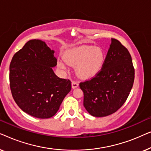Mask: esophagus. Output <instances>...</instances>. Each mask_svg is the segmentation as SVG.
I'll return each instance as SVG.
<instances>
[{
  "mask_svg": "<svg viewBox=\"0 0 151 151\" xmlns=\"http://www.w3.org/2000/svg\"><path fill=\"white\" fill-rule=\"evenodd\" d=\"M78 85H79V84H78V82H76V81H72L71 82V86H72V88H77Z\"/></svg>",
  "mask_w": 151,
  "mask_h": 151,
  "instance_id": "esophagus-1",
  "label": "esophagus"
}]
</instances>
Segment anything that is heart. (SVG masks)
I'll list each match as a JSON object with an SVG mask.
<instances>
[{
    "label": "heart",
    "mask_w": 151,
    "mask_h": 151,
    "mask_svg": "<svg viewBox=\"0 0 151 151\" xmlns=\"http://www.w3.org/2000/svg\"><path fill=\"white\" fill-rule=\"evenodd\" d=\"M64 60H59L58 66L67 69L68 65L76 66V73L80 78L87 79L96 76L102 69L104 61V53L100 47L82 45L66 51Z\"/></svg>",
    "instance_id": "obj_1"
}]
</instances>
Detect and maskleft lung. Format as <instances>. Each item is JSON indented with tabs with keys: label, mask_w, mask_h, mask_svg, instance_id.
Here are the masks:
<instances>
[{
	"label": "left lung",
	"mask_w": 151,
	"mask_h": 151,
	"mask_svg": "<svg viewBox=\"0 0 151 151\" xmlns=\"http://www.w3.org/2000/svg\"><path fill=\"white\" fill-rule=\"evenodd\" d=\"M111 43L101 71L90 80L80 82L84 106L94 117L116 112L133 87L135 69L128 49L116 39Z\"/></svg>",
	"instance_id": "left-lung-1"
}]
</instances>
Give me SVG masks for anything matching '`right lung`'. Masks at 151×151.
Wrapping results in <instances>:
<instances>
[{
  "label": "right lung",
  "instance_id": "obj_1",
  "mask_svg": "<svg viewBox=\"0 0 151 151\" xmlns=\"http://www.w3.org/2000/svg\"><path fill=\"white\" fill-rule=\"evenodd\" d=\"M56 65L54 51L40 40L28 41L14 54L9 65L10 88L24 112L47 119L58 111L71 82L55 75L52 67Z\"/></svg>",
  "mask_w": 151,
  "mask_h": 151
}]
</instances>
